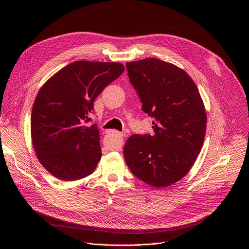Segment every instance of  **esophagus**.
Segmentation results:
<instances>
[{
    "mask_svg": "<svg viewBox=\"0 0 249 249\" xmlns=\"http://www.w3.org/2000/svg\"><path fill=\"white\" fill-rule=\"evenodd\" d=\"M113 134L114 135H116L117 137H119L120 139H121V145H120V147L119 148H121L122 147V143H123V142H122V140H123V138H124V134L123 133H121V132H118V131H113Z\"/></svg>",
    "mask_w": 249,
    "mask_h": 249,
    "instance_id": "34e87169",
    "label": "esophagus"
}]
</instances>
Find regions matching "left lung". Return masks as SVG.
I'll use <instances>...</instances> for the list:
<instances>
[{
  "instance_id": "1",
  "label": "left lung",
  "mask_w": 249,
  "mask_h": 249,
  "mask_svg": "<svg viewBox=\"0 0 249 249\" xmlns=\"http://www.w3.org/2000/svg\"><path fill=\"white\" fill-rule=\"evenodd\" d=\"M130 83L154 118V134L133 135L124 147L132 173L157 187L174 184L188 173L201 149L207 115L199 90L184 70L156 58L126 63Z\"/></svg>"
}]
</instances>
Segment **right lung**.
Returning <instances> with one entry per match:
<instances>
[{
    "label": "right lung",
    "mask_w": 249,
    "mask_h": 249,
    "mask_svg": "<svg viewBox=\"0 0 249 249\" xmlns=\"http://www.w3.org/2000/svg\"><path fill=\"white\" fill-rule=\"evenodd\" d=\"M124 72L121 63L76 61L39 89L30 130L40 163L56 178L78 180L91 174L101 158L99 130L88 125L93 101Z\"/></svg>",
    "instance_id": "add662e5"
}]
</instances>
